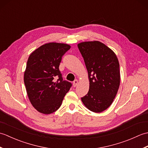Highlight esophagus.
Wrapping results in <instances>:
<instances>
[{"mask_svg": "<svg viewBox=\"0 0 148 148\" xmlns=\"http://www.w3.org/2000/svg\"><path fill=\"white\" fill-rule=\"evenodd\" d=\"M77 84H78V80L77 79L74 80V82H73V86L76 87L77 85Z\"/></svg>", "mask_w": 148, "mask_h": 148, "instance_id": "34e87169", "label": "esophagus"}]
</instances>
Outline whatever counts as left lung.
<instances>
[{
	"mask_svg": "<svg viewBox=\"0 0 148 148\" xmlns=\"http://www.w3.org/2000/svg\"><path fill=\"white\" fill-rule=\"evenodd\" d=\"M88 74L89 91L81 98L90 111L101 112L111 105L120 83L118 59L104 44L94 41L77 45Z\"/></svg>",
	"mask_w": 148,
	"mask_h": 148,
	"instance_id": "1",
	"label": "left lung"
}]
</instances>
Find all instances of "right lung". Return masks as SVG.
<instances>
[{"mask_svg": "<svg viewBox=\"0 0 148 148\" xmlns=\"http://www.w3.org/2000/svg\"><path fill=\"white\" fill-rule=\"evenodd\" d=\"M70 48L67 44L49 42L29 56L24 83L30 103L40 113L49 114L58 110L71 88L72 84L63 81L59 71L62 56Z\"/></svg>", "mask_w": 148, "mask_h": 148, "instance_id": "obj_1", "label": "right lung"}]
</instances>
